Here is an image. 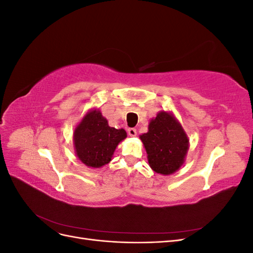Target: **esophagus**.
I'll use <instances>...</instances> for the list:
<instances>
[{
  "instance_id": "obj_1",
  "label": "esophagus",
  "mask_w": 253,
  "mask_h": 253,
  "mask_svg": "<svg viewBox=\"0 0 253 253\" xmlns=\"http://www.w3.org/2000/svg\"><path fill=\"white\" fill-rule=\"evenodd\" d=\"M127 133H128V135L131 136V137H136V135H137V131H136V128H134V127L128 128L127 129Z\"/></svg>"
}]
</instances>
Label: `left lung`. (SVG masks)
I'll list each match as a JSON object with an SVG mask.
<instances>
[{
  "label": "left lung",
  "mask_w": 253,
  "mask_h": 253,
  "mask_svg": "<svg viewBox=\"0 0 253 253\" xmlns=\"http://www.w3.org/2000/svg\"><path fill=\"white\" fill-rule=\"evenodd\" d=\"M151 169L162 175L178 171L186 160L189 138L172 112L160 111L150 120L148 132L139 136Z\"/></svg>",
  "instance_id": "8db88e82"
}]
</instances>
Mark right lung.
I'll return each mask as SVG.
<instances>
[{"instance_id":"1","label":"right lung","mask_w":253,"mask_h":253,"mask_svg":"<svg viewBox=\"0 0 253 253\" xmlns=\"http://www.w3.org/2000/svg\"><path fill=\"white\" fill-rule=\"evenodd\" d=\"M126 138L124 128L109 126L99 109H90L76 126L74 149L82 164L93 169H100L109 164L118 144Z\"/></svg>"}]
</instances>
